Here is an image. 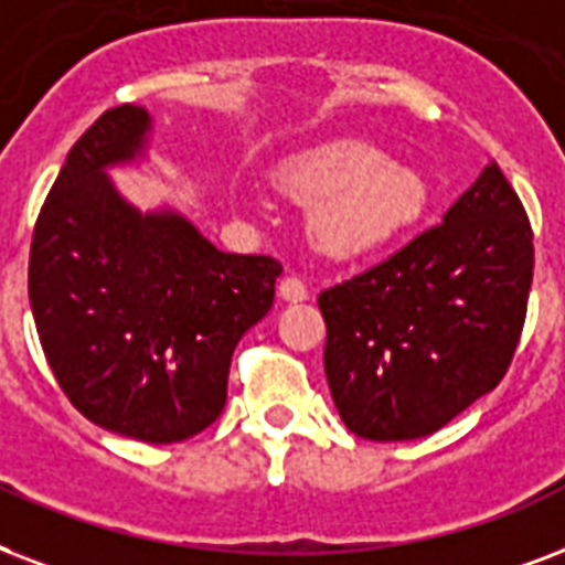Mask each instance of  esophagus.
Listing matches in <instances>:
<instances>
[{
  "mask_svg": "<svg viewBox=\"0 0 565 565\" xmlns=\"http://www.w3.org/2000/svg\"><path fill=\"white\" fill-rule=\"evenodd\" d=\"M277 291L286 303H303V300H309V288L303 286V279H297V277L282 279Z\"/></svg>",
  "mask_w": 565,
  "mask_h": 565,
  "instance_id": "esophagus-1",
  "label": "esophagus"
}]
</instances>
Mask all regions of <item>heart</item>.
<instances>
[{
	"mask_svg": "<svg viewBox=\"0 0 565 565\" xmlns=\"http://www.w3.org/2000/svg\"><path fill=\"white\" fill-rule=\"evenodd\" d=\"M277 185L309 205V238L330 259L386 250L430 205L422 170L392 161L360 138H339L288 156L277 168Z\"/></svg>",
	"mask_w": 565,
	"mask_h": 565,
	"instance_id": "b5f03b06",
	"label": "heart"
}]
</instances>
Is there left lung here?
I'll return each mask as SVG.
<instances>
[{
  "instance_id": "left-lung-1",
  "label": "left lung",
  "mask_w": 565,
  "mask_h": 565,
  "mask_svg": "<svg viewBox=\"0 0 565 565\" xmlns=\"http://www.w3.org/2000/svg\"><path fill=\"white\" fill-rule=\"evenodd\" d=\"M533 233L495 161L439 226L318 297L332 404L362 439L441 430L501 383L522 335Z\"/></svg>"
}]
</instances>
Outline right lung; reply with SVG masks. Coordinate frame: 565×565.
Here are the masks:
<instances>
[{
	"label": "right lung",
	"mask_w": 565,
	"mask_h": 565,
	"mask_svg": "<svg viewBox=\"0 0 565 565\" xmlns=\"http://www.w3.org/2000/svg\"><path fill=\"white\" fill-rule=\"evenodd\" d=\"M152 117L105 111L70 150L29 256L52 374L87 422L170 445L223 413L235 344L274 306L282 265L217 250L173 205L141 212L111 168L147 159Z\"/></svg>",
	"instance_id": "obj_1"
}]
</instances>
